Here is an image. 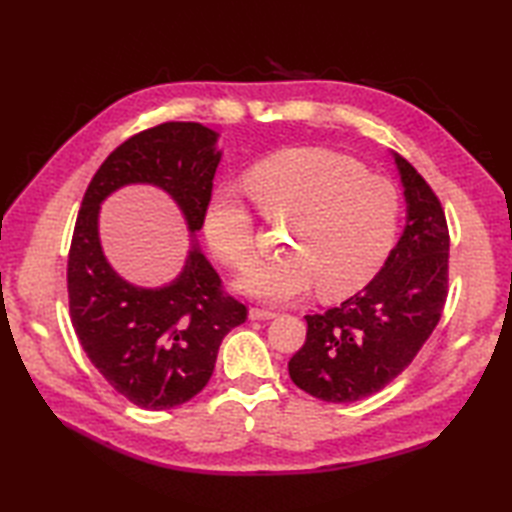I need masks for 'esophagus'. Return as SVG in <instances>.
I'll list each match as a JSON object with an SVG mask.
<instances>
[{
	"label": "esophagus",
	"instance_id": "esophagus-1",
	"mask_svg": "<svg viewBox=\"0 0 512 512\" xmlns=\"http://www.w3.org/2000/svg\"><path fill=\"white\" fill-rule=\"evenodd\" d=\"M248 317L253 319V321H270V319L277 317V312H273V310H262V308H250V310H248Z\"/></svg>",
	"mask_w": 512,
	"mask_h": 512
}]
</instances>
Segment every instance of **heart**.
Returning <instances> with one entry per match:
<instances>
[{
	"instance_id": "b5f03b06",
	"label": "heart",
	"mask_w": 512,
	"mask_h": 512,
	"mask_svg": "<svg viewBox=\"0 0 512 512\" xmlns=\"http://www.w3.org/2000/svg\"><path fill=\"white\" fill-rule=\"evenodd\" d=\"M246 187L270 220H292L286 257L250 268L235 281L250 299L281 306L314 286L325 299L350 295L374 275L396 233L394 182L328 149L279 151L248 171ZM202 231L226 266L244 270L255 262L253 215L231 189L211 195Z\"/></svg>"
}]
</instances>
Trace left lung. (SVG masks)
<instances>
[{"instance_id": "obj_1", "label": "left lung", "mask_w": 512, "mask_h": 512, "mask_svg": "<svg viewBox=\"0 0 512 512\" xmlns=\"http://www.w3.org/2000/svg\"><path fill=\"white\" fill-rule=\"evenodd\" d=\"M396 162L407 215L385 266L339 308L308 314V334L290 358L292 383L325 402H354L391 383L431 332L447 301L449 228L436 193L409 162Z\"/></svg>"}]
</instances>
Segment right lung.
<instances>
[{"mask_svg": "<svg viewBox=\"0 0 512 512\" xmlns=\"http://www.w3.org/2000/svg\"><path fill=\"white\" fill-rule=\"evenodd\" d=\"M217 138L200 123H162L132 136L94 173L76 217L68 257L74 332L107 383L143 409H171L200 394L222 339L246 321V306L224 295L198 244L222 160ZM129 183L165 190L188 224L185 266L165 287H136L104 257L100 204Z\"/></svg>", "mask_w": 512, "mask_h": 512, "instance_id": "1", "label": "right lung"}]
</instances>
